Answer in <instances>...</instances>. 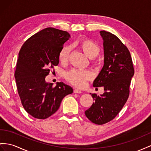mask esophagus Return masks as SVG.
I'll return each instance as SVG.
<instances>
[{
	"label": "esophagus",
	"mask_w": 151,
	"mask_h": 151,
	"mask_svg": "<svg viewBox=\"0 0 151 151\" xmlns=\"http://www.w3.org/2000/svg\"><path fill=\"white\" fill-rule=\"evenodd\" d=\"M73 92H74V93H76V94H80V93H82V91H81L80 90L76 89V88H75L74 91H73Z\"/></svg>",
	"instance_id": "esophagus-1"
}]
</instances>
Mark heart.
I'll list each match as a JSON object with an SVG mask.
<instances>
[{
  "mask_svg": "<svg viewBox=\"0 0 151 151\" xmlns=\"http://www.w3.org/2000/svg\"><path fill=\"white\" fill-rule=\"evenodd\" d=\"M78 46L89 58L95 57L100 52V48L98 45L89 39L82 40L79 42ZM71 49L70 46H66L60 50L59 53V59L61 63H66L68 61ZM64 76L69 83L75 87L82 88L86 86L88 80L92 78L93 74L88 70L74 68L65 73Z\"/></svg>",
  "mask_w": 151,
  "mask_h": 151,
  "instance_id": "obj_1",
  "label": "heart"
}]
</instances>
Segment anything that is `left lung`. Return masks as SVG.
Returning a JSON list of instances; mask_svg holds the SVG:
<instances>
[{"mask_svg": "<svg viewBox=\"0 0 151 151\" xmlns=\"http://www.w3.org/2000/svg\"><path fill=\"white\" fill-rule=\"evenodd\" d=\"M100 34L103 39L105 64L93 86H103L105 92L101 96L91 94L94 101L85 114L92 122L102 125L113 120L124 106L134 70L126 46L109 32L101 30Z\"/></svg>", "mask_w": 151, "mask_h": 151, "instance_id": "left-lung-1", "label": "left lung"}]
</instances>
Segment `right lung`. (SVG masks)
Segmentation results:
<instances>
[{"label":"right lung","instance_id":"obj_1","mask_svg":"<svg viewBox=\"0 0 151 151\" xmlns=\"http://www.w3.org/2000/svg\"><path fill=\"white\" fill-rule=\"evenodd\" d=\"M70 35L64 30L48 27L27 40L18 53L14 72L22 106L29 114L45 119L59 109L65 96L73 88L63 82L46 83L45 77L59 64V53Z\"/></svg>","mask_w":151,"mask_h":151}]
</instances>
